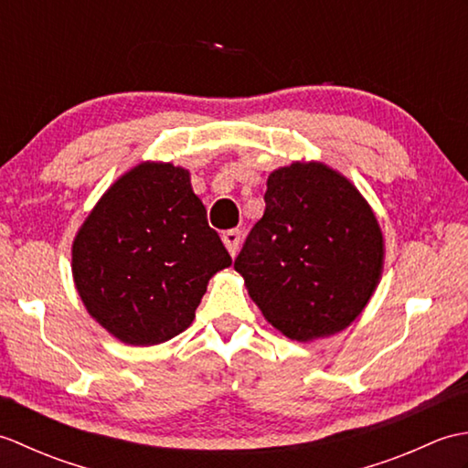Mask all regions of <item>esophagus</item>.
Masks as SVG:
<instances>
[{
	"mask_svg": "<svg viewBox=\"0 0 468 468\" xmlns=\"http://www.w3.org/2000/svg\"><path fill=\"white\" fill-rule=\"evenodd\" d=\"M221 239L227 247V251L231 253V257H235L237 250H239V243H241V233L237 231V229H229V231H223Z\"/></svg>",
	"mask_w": 468,
	"mask_h": 468,
	"instance_id": "1",
	"label": "esophagus"
}]
</instances>
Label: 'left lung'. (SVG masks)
I'll list each match as a JSON object with an SVG mask.
<instances>
[{
	"mask_svg": "<svg viewBox=\"0 0 468 468\" xmlns=\"http://www.w3.org/2000/svg\"><path fill=\"white\" fill-rule=\"evenodd\" d=\"M380 223L356 185L320 161L267 176L265 213L235 271L277 332L314 342L346 330L384 271Z\"/></svg>",
	"mask_w": 468,
	"mask_h": 468,
	"instance_id": "obj_1",
	"label": "left lung"
}]
</instances>
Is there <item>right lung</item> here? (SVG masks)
I'll return each mask as SVG.
<instances>
[{
  "label": "right lung",
  "instance_id": "obj_1",
  "mask_svg": "<svg viewBox=\"0 0 468 468\" xmlns=\"http://www.w3.org/2000/svg\"><path fill=\"white\" fill-rule=\"evenodd\" d=\"M229 265L191 173L173 163L144 161L118 176L72 243V277L86 312L128 346H156L185 332L208 280Z\"/></svg>",
  "mask_w": 468,
  "mask_h": 468
}]
</instances>
